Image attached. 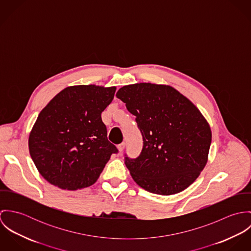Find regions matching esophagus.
<instances>
[{
    "mask_svg": "<svg viewBox=\"0 0 251 251\" xmlns=\"http://www.w3.org/2000/svg\"><path fill=\"white\" fill-rule=\"evenodd\" d=\"M125 146H126V143H124V142L120 144V145H118V150H119L120 152H122L125 150Z\"/></svg>",
    "mask_w": 251,
    "mask_h": 251,
    "instance_id": "esophagus-1",
    "label": "esophagus"
}]
</instances>
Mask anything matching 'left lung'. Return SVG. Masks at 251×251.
Returning <instances> with one entry per match:
<instances>
[{"mask_svg":"<svg viewBox=\"0 0 251 251\" xmlns=\"http://www.w3.org/2000/svg\"><path fill=\"white\" fill-rule=\"evenodd\" d=\"M116 97L136 117L143 149L126 157L133 180L147 191L172 195L187 188L208 162L212 130L200 110L169 85L136 83Z\"/></svg>","mask_w":251,"mask_h":251,"instance_id":"8db88e82","label":"left lung"}]
</instances>
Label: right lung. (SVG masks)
Returning <instances> with one entry per match:
<instances>
[{
    "mask_svg": "<svg viewBox=\"0 0 251 251\" xmlns=\"http://www.w3.org/2000/svg\"><path fill=\"white\" fill-rule=\"evenodd\" d=\"M116 87H67L43 108L29 135V151L39 174L62 189L88 187L100 178L112 153L101 113Z\"/></svg>",
    "mask_w": 251,
    "mask_h": 251,
    "instance_id": "1",
    "label": "right lung"
}]
</instances>
